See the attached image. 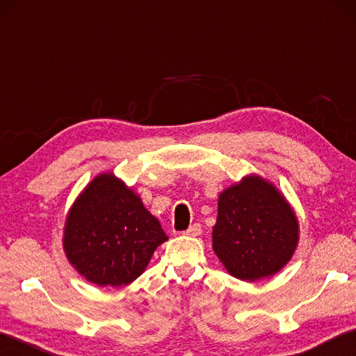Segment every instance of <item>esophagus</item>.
<instances>
[{
    "instance_id": "esophagus-1",
    "label": "esophagus",
    "mask_w": 356,
    "mask_h": 356,
    "mask_svg": "<svg viewBox=\"0 0 356 356\" xmlns=\"http://www.w3.org/2000/svg\"><path fill=\"white\" fill-rule=\"evenodd\" d=\"M201 232H202L201 225H197V222H195V225H191L188 229H186L185 236H188V237H197V236H201Z\"/></svg>"
}]
</instances>
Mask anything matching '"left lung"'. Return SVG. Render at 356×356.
Listing matches in <instances>:
<instances>
[{"instance_id": "8db88e82", "label": "left lung", "mask_w": 356, "mask_h": 356, "mask_svg": "<svg viewBox=\"0 0 356 356\" xmlns=\"http://www.w3.org/2000/svg\"><path fill=\"white\" fill-rule=\"evenodd\" d=\"M298 238L297 215L268 180L251 174L220 193L212 245L234 278L257 281L278 273Z\"/></svg>"}]
</instances>
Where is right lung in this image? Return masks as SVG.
<instances>
[{"instance_id": "add662e5", "label": "right lung", "mask_w": 356, "mask_h": 356, "mask_svg": "<svg viewBox=\"0 0 356 356\" xmlns=\"http://www.w3.org/2000/svg\"><path fill=\"white\" fill-rule=\"evenodd\" d=\"M168 236L141 197L113 172L86 185L67 213L63 246L78 273L97 286L135 281Z\"/></svg>"}]
</instances>
